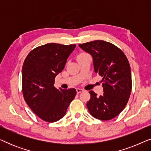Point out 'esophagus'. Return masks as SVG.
<instances>
[{
    "mask_svg": "<svg viewBox=\"0 0 151 151\" xmlns=\"http://www.w3.org/2000/svg\"><path fill=\"white\" fill-rule=\"evenodd\" d=\"M83 91H84V90L82 89V88H76V92H77V93H78V94H79L80 93H82Z\"/></svg>",
    "mask_w": 151,
    "mask_h": 151,
    "instance_id": "34e87169",
    "label": "esophagus"
}]
</instances>
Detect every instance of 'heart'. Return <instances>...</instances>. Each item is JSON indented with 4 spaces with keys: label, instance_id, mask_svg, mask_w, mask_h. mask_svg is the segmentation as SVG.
<instances>
[{
    "label": "heart",
    "instance_id": "1",
    "mask_svg": "<svg viewBox=\"0 0 151 151\" xmlns=\"http://www.w3.org/2000/svg\"><path fill=\"white\" fill-rule=\"evenodd\" d=\"M86 53H80L79 55H78L77 56V58H80V57H81V56H82V55H86Z\"/></svg>",
    "mask_w": 151,
    "mask_h": 151
}]
</instances>
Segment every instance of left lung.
Masks as SVG:
<instances>
[{"mask_svg": "<svg viewBox=\"0 0 151 151\" xmlns=\"http://www.w3.org/2000/svg\"><path fill=\"white\" fill-rule=\"evenodd\" d=\"M93 60L95 72L102 77L103 93L98 96L90 91L86 103L90 114L101 120H109L118 115L127 105L131 93V67L123 51L104 40L79 45Z\"/></svg>", "mask_w": 151, "mask_h": 151, "instance_id": "1", "label": "left lung"}]
</instances>
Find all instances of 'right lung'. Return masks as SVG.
Returning a JSON list of instances; mask_svg holds the SVG:
<instances>
[{
	"instance_id": "1",
	"label": "right lung",
	"mask_w": 151,
	"mask_h": 151,
	"mask_svg": "<svg viewBox=\"0 0 151 151\" xmlns=\"http://www.w3.org/2000/svg\"><path fill=\"white\" fill-rule=\"evenodd\" d=\"M76 46L48 43L33 49L24 61V99L33 112L47 122H55L65 116L76 95L73 88L58 89L53 86L55 76L65 68Z\"/></svg>"
}]
</instances>
